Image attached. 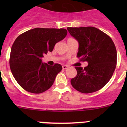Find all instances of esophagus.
<instances>
[{
  "instance_id": "34e87169",
  "label": "esophagus",
  "mask_w": 127,
  "mask_h": 127,
  "mask_svg": "<svg viewBox=\"0 0 127 127\" xmlns=\"http://www.w3.org/2000/svg\"><path fill=\"white\" fill-rule=\"evenodd\" d=\"M62 68L63 69H67V68H68V66L66 65H64L62 66Z\"/></svg>"
}]
</instances>
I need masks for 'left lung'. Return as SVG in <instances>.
Instances as JSON below:
<instances>
[{"label": "left lung", "mask_w": 127, "mask_h": 127, "mask_svg": "<svg viewBox=\"0 0 127 127\" xmlns=\"http://www.w3.org/2000/svg\"><path fill=\"white\" fill-rule=\"evenodd\" d=\"M67 30L79 43L77 57L88 63L84 69L76 67L77 75L70 80L72 86L83 94L99 90L116 69L117 52L114 42L108 35L93 27H67Z\"/></svg>", "instance_id": "obj_1"}]
</instances>
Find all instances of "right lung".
<instances>
[{"label": "right lung", "mask_w": 127, "mask_h": 127, "mask_svg": "<svg viewBox=\"0 0 127 127\" xmlns=\"http://www.w3.org/2000/svg\"><path fill=\"white\" fill-rule=\"evenodd\" d=\"M64 29L35 28L22 33L13 43L9 65L14 79L29 92L41 94L53 84L57 75L62 69L59 64L50 66L42 62L41 58L64 39Z\"/></svg>", "instance_id": "obj_1"}]
</instances>
